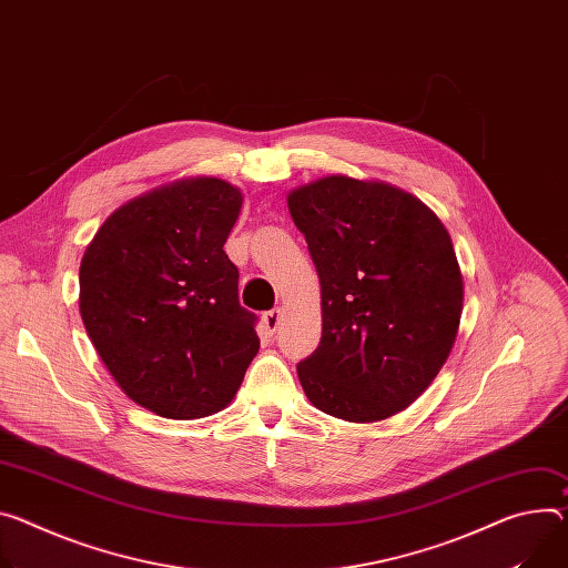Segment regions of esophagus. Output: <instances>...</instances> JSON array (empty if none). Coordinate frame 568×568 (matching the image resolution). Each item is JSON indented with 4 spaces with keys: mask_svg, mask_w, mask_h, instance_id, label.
Wrapping results in <instances>:
<instances>
[{
    "mask_svg": "<svg viewBox=\"0 0 568 568\" xmlns=\"http://www.w3.org/2000/svg\"><path fill=\"white\" fill-rule=\"evenodd\" d=\"M263 324H265V328L270 331V335H274L276 328H278V324H281V307H274V311L265 313V315H263Z\"/></svg>",
    "mask_w": 568,
    "mask_h": 568,
    "instance_id": "obj_1",
    "label": "esophagus"
}]
</instances>
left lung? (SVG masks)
Wrapping results in <instances>:
<instances>
[{
  "label": "left lung",
  "instance_id": "8db88e82",
  "mask_svg": "<svg viewBox=\"0 0 568 568\" xmlns=\"http://www.w3.org/2000/svg\"><path fill=\"white\" fill-rule=\"evenodd\" d=\"M322 283V342L296 365L311 403L381 422L417 400L453 348L462 274L439 217L398 187L326 176L287 194Z\"/></svg>",
  "mask_w": 568,
  "mask_h": 568
}]
</instances>
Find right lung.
Here are the masks:
<instances>
[{
	"mask_svg": "<svg viewBox=\"0 0 568 568\" xmlns=\"http://www.w3.org/2000/svg\"><path fill=\"white\" fill-rule=\"evenodd\" d=\"M240 209L222 179L174 181L124 203L83 253L88 337L124 394L159 417L226 407L261 346L224 251Z\"/></svg>",
	"mask_w": 568,
	"mask_h": 568,
	"instance_id": "add662e5",
	"label": "right lung"
}]
</instances>
